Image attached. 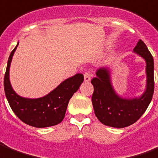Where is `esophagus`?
<instances>
[{
	"label": "esophagus",
	"instance_id": "esophagus-1",
	"mask_svg": "<svg viewBox=\"0 0 158 158\" xmlns=\"http://www.w3.org/2000/svg\"><path fill=\"white\" fill-rule=\"evenodd\" d=\"M91 80V74L89 72H85L84 73V81L86 82H89Z\"/></svg>",
	"mask_w": 158,
	"mask_h": 158
}]
</instances>
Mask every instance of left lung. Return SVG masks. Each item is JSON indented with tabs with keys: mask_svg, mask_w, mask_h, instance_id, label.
I'll use <instances>...</instances> for the list:
<instances>
[{
	"mask_svg": "<svg viewBox=\"0 0 158 158\" xmlns=\"http://www.w3.org/2000/svg\"><path fill=\"white\" fill-rule=\"evenodd\" d=\"M134 52L146 61L147 88L141 97L128 100L118 96L111 85L108 70L105 68L99 69L96 77L91 80L94 114L105 126L116 128L129 127L143 115L151 103L154 93L153 56L142 40L138 42Z\"/></svg>",
	"mask_w": 158,
	"mask_h": 158,
	"instance_id": "1",
	"label": "left lung"
}]
</instances>
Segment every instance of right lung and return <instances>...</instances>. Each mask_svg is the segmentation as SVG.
<instances>
[{"label":"right lung","mask_w":158,"mask_h":158,"mask_svg":"<svg viewBox=\"0 0 158 158\" xmlns=\"http://www.w3.org/2000/svg\"><path fill=\"white\" fill-rule=\"evenodd\" d=\"M16 47L9 56L4 77L5 94L12 110L21 121L31 127L44 128L56 126L64 118L69 99L82 83L83 75L77 74L66 79L44 97L39 99L20 97L13 90L9 81V67Z\"/></svg>","instance_id":"right-lung-1"}]
</instances>
